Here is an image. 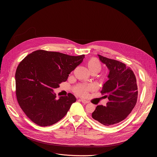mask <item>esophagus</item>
I'll return each mask as SVG.
<instances>
[{
    "mask_svg": "<svg viewBox=\"0 0 157 157\" xmlns=\"http://www.w3.org/2000/svg\"><path fill=\"white\" fill-rule=\"evenodd\" d=\"M80 101H81L82 102H83V104H88V101H86V100H85V99H83V98H81Z\"/></svg>",
    "mask_w": 157,
    "mask_h": 157,
    "instance_id": "34e87169",
    "label": "esophagus"
}]
</instances>
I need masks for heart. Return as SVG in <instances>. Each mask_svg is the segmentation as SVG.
<instances>
[{"label": "heart", "instance_id": "1", "mask_svg": "<svg viewBox=\"0 0 157 157\" xmlns=\"http://www.w3.org/2000/svg\"><path fill=\"white\" fill-rule=\"evenodd\" d=\"M87 67L90 72L93 74H95L101 70L102 63L99 59H98L97 58L93 57L87 62ZM92 89V86L89 85L79 84L74 87L73 90L76 94L80 96L86 97L88 92L91 91Z\"/></svg>", "mask_w": 157, "mask_h": 157}]
</instances>
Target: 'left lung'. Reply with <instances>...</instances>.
Instances as JSON below:
<instances>
[{"instance_id":"8db88e82","label":"left lung","mask_w":157,"mask_h":157,"mask_svg":"<svg viewBox=\"0 0 157 157\" xmlns=\"http://www.w3.org/2000/svg\"><path fill=\"white\" fill-rule=\"evenodd\" d=\"M98 55L109 70V79L101 92L109 101L106 106L97 105L92 116L101 124L111 126L124 120L134 108L138 96L137 80L132 70L125 63Z\"/></svg>"}]
</instances>
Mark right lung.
I'll list each match as a JSON object with an SVG mask.
<instances>
[{"label":"right lung","instance_id":"right-lung-1","mask_svg":"<svg viewBox=\"0 0 157 157\" xmlns=\"http://www.w3.org/2000/svg\"><path fill=\"white\" fill-rule=\"evenodd\" d=\"M84 57V55L71 56L40 49L28 55L19 63L15 73L16 98L31 121L47 127L65 116L76 98L69 93L57 99L53 90L67 81Z\"/></svg>","mask_w":157,"mask_h":157}]
</instances>
